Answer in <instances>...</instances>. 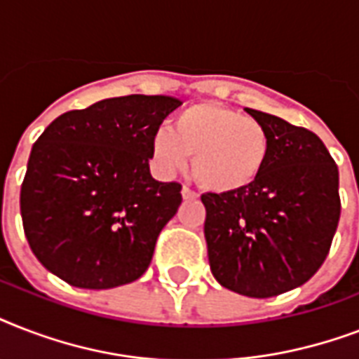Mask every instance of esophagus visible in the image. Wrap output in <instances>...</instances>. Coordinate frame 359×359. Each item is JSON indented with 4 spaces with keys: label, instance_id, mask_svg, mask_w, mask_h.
<instances>
[{
    "label": "esophagus",
    "instance_id": "34e87169",
    "mask_svg": "<svg viewBox=\"0 0 359 359\" xmlns=\"http://www.w3.org/2000/svg\"><path fill=\"white\" fill-rule=\"evenodd\" d=\"M180 194H182V197H184V199H196L197 197L196 191L190 190L188 186H182V191H180Z\"/></svg>",
    "mask_w": 359,
    "mask_h": 359
}]
</instances>
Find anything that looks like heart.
I'll use <instances>...</instances> for the list:
<instances>
[{
  "mask_svg": "<svg viewBox=\"0 0 359 359\" xmlns=\"http://www.w3.org/2000/svg\"><path fill=\"white\" fill-rule=\"evenodd\" d=\"M270 134L261 121L214 102L194 104L180 111L173 128L152 135V158L163 175L190 162L196 179L216 194L250 188L266 168Z\"/></svg>",
  "mask_w": 359,
  "mask_h": 359,
  "instance_id": "b5f03b06",
  "label": "heart"
}]
</instances>
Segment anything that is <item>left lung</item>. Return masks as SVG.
Here are the masks:
<instances>
[{
    "label": "left lung",
    "mask_w": 359,
    "mask_h": 359,
    "mask_svg": "<svg viewBox=\"0 0 359 359\" xmlns=\"http://www.w3.org/2000/svg\"><path fill=\"white\" fill-rule=\"evenodd\" d=\"M270 134L261 177L235 194H203L210 270L222 287L270 298L323 266L339 224V169L317 134L245 108Z\"/></svg>",
    "instance_id": "8db88e82"
}]
</instances>
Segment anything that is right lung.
I'll use <instances>...</instances> for the list:
<instances>
[{
    "mask_svg": "<svg viewBox=\"0 0 359 359\" xmlns=\"http://www.w3.org/2000/svg\"><path fill=\"white\" fill-rule=\"evenodd\" d=\"M175 97L106 98L59 115L31 149L20 212L31 251L80 289L141 278L182 186L152 179V135Z\"/></svg>",
    "mask_w": 359,
    "mask_h": 359,
    "instance_id": "add662e5",
    "label": "right lung"
}]
</instances>
